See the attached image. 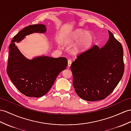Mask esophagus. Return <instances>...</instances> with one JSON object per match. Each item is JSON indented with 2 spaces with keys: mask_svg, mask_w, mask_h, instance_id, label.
I'll return each mask as SVG.
<instances>
[{
  "mask_svg": "<svg viewBox=\"0 0 131 131\" xmlns=\"http://www.w3.org/2000/svg\"><path fill=\"white\" fill-rule=\"evenodd\" d=\"M71 64H72V60L71 59H68V66L69 67L71 66Z\"/></svg>",
  "mask_w": 131,
  "mask_h": 131,
  "instance_id": "1",
  "label": "esophagus"
}]
</instances>
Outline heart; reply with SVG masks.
<instances>
[{"mask_svg": "<svg viewBox=\"0 0 131 131\" xmlns=\"http://www.w3.org/2000/svg\"><path fill=\"white\" fill-rule=\"evenodd\" d=\"M93 36L91 33L81 29H77L67 38L66 43L68 45H73L77 43L73 49V53L80 54L90 48L93 42Z\"/></svg>", "mask_w": 131, "mask_h": 131, "instance_id": "obj_1", "label": "heart"}]
</instances>
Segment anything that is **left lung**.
<instances>
[{"label":"left lung","instance_id":"left-lung-1","mask_svg":"<svg viewBox=\"0 0 131 131\" xmlns=\"http://www.w3.org/2000/svg\"><path fill=\"white\" fill-rule=\"evenodd\" d=\"M102 48L95 45L79 55L71 66L73 85L83 100H104L113 91L124 73L122 44L110 31Z\"/></svg>","mask_w":131,"mask_h":131}]
</instances>
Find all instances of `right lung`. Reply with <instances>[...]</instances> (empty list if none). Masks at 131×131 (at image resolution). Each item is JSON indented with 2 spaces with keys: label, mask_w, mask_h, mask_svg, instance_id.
<instances>
[{
  "label": "right lung",
  "mask_w": 131,
  "mask_h": 131,
  "mask_svg": "<svg viewBox=\"0 0 131 131\" xmlns=\"http://www.w3.org/2000/svg\"><path fill=\"white\" fill-rule=\"evenodd\" d=\"M44 24H33L25 27L13 38L9 45L7 74L18 90L27 97H40L49 91L59 73L67 67L65 57L52 58L39 56L29 59L15 46L25 36L34 33H44Z\"/></svg>",
  "instance_id": "right-lung-1"
}]
</instances>
